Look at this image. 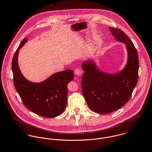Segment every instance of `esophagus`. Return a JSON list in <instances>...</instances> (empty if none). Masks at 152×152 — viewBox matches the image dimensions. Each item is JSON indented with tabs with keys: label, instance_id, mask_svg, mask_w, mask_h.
Returning <instances> with one entry per match:
<instances>
[{
	"label": "esophagus",
	"instance_id": "esophagus-1",
	"mask_svg": "<svg viewBox=\"0 0 152 152\" xmlns=\"http://www.w3.org/2000/svg\"><path fill=\"white\" fill-rule=\"evenodd\" d=\"M74 72L77 75H80L81 74V70L80 69H76L74 71Z\"/></svg>",
	"mask_w": 152,
	"mask_h": 152
}]
</instances>
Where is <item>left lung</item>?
<instances>
[{
  "label": "left lung",
  "mask_w": 152,
  "mask_h": 152,
  "mask_svg": "<svg viewBox=\"0 0 152 152\" xmlns=\"http://www.w3.org/2000/svg\"><path fill=\"white\" fill-rule=\"evenodd\" d=\"M109 29L117 41L126 43L128 60L124 70L115 75L102 72L92 62L83 63V95L89 107L99 114L110 113L123 107L129 100L138 80L139 58L134 43L120 29Z\"/></svg>",
  "instance_id": "8db88e82"
}]
</instances>
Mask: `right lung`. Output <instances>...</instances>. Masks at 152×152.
<instances>
[{"instance_id": "1", "label": "right lung", "mask_w": 152, "mask_h": 152, "mask_svg": "<svg viewBox=\"0 0 152 152\" xmlns=\"http://www.w3.org/2000/svg\"><path fill=\"white\" fill-rule=\"evenodd\" d=\"M27 41L25 39L22 41L13 57L12 69L15 88L29 110L42 117H55L65 110L67 86L74 80V71L66 69L56 73L40 83L28 81L20 72L17 63L18 50Z\"/></svg>"}]
</instances>
